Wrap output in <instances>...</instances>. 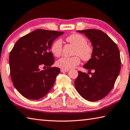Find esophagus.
Here are the masks:
<instances>
[{"mask_svg": "<svg viewBox=\"0 0 130 130\" xmlns=\"http://www.w3.org/2000/svg\"><path fill=\"white\" fill-rule=\"evenodd\" d=\"M69 71V69H62V68H61V72H68Z\"/></svg>", "mask_w": 130, "mask_h": 130, "instance_id": "obj_1", "label": "esophagus"}]
</instances>
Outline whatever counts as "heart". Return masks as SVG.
Instances as JSON below:
<instances>
[{
	"label": "heart",
	"mask_w": 130,
	"mask_h": 130,
	"mask_svg": "<svg viewBox=\"0 0 130 130\" xmlns=\"http://www.w3.org/2000/svg\"><path fill=\"white\" fill-rule=\"evenodd\" d=\"M66 41L73 45V57H64L57 61V67L62 69H69L80 64V57L83 61H88L91 60L93 56V49L92 46L88 43L87 39L82 35L77 33H73L67 36L65 38ZM62 42L60 39H57L53 43L51 46V52L56 57H60L62 53Z\"/></svg>",
	"instance_id": "obj_1"
}]
</instances>
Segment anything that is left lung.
I'll return each mask as SVG.
<instances>
[{"mask_svg":"<svg viewBox=\"0 0 130 130\" xmlns=\"http://www.w3.org/2000/svg\"><path fill=\"white\" fill-rule=\"evenodd\" d=\"M91 41L93 53L84 66L91 76L78 71L74 81L78 93L85 100L96 102L107 96L115 85L121 68L120 52L116 44L102 31L96 29L78 30Z\"/></svg>","mask_w":130,"mask_h":130,"instance_id":"1","label":"left lung"}]
</instances>
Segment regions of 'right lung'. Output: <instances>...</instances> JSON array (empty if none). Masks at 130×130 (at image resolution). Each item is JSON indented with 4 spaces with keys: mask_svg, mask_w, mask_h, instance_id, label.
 <instances>
[{
    "mask_svg": "<svg viewBox=\"0 0 130 130\" xmlns=\"http://www.w3.org/2000/svg\"><path fill=\"white\" fill-rule=\"evenodd\" d=\"M63 32L38 29L21 37L9 56L11 78L22 95L31 100L45 96L53 86L60 69L52 67L54 58L52 44ZM41 65L47 69L40 71Z\"/></svg>",
    "mask_w": 130,
    "mask_h": 130,
    "instance_id": "obj_1",
    "label": "right lung"
}]
</instances>
